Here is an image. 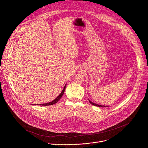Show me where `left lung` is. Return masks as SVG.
Returning a JSON list of instances; mask_svg holds the SVG:
<instances>
[{"mask_svg": "<svg viewBox=\"0 0 148 148\" xmlns=\"http://www.w3.org/2000/svg\"><path fill=\"white\" fill-rule=\"evenodd\" d=\"M89 103L91 104H92V105H94V106H97V107H107V106H101V105H98V104H95V103H92V102H91L90 100H89Z\"/></svg>", "mask_w": 148, "mask_h": 148, "instance_id": "8db88e82", "label": "left lung"}]
</instances>
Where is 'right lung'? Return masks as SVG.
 Here are the masks:
<instances>
[{
    "label": "right lung",
    "instance_id": "add662e5",
    "mask_svg": "<svg viewBox=\"0 0 148 148\" xmlns=\"http://www.w3.org/2000/svg\"><path fill=\"white\" fill-rule=\"evenodd\" d=\"M66 84H65V86H64V89H63V90H62V92L60 93V94H59V95L56 98H55L54 99V100H53L51 102H50V103H45V104H37V105H39V106H50V105H53V104H56L58 101L61 98V97H62V95H63V94H64V92H65V88H66Z\"/></svg>",
    "mask_w": 148,
    "mask_h": 148
}]
</instances>
